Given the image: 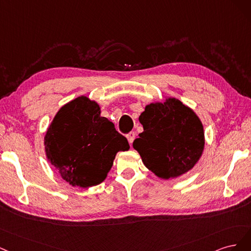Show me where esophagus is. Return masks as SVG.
Returning <instances> with one entry per match:
<instances>
[{
  "label": "esophagus",
  "mask_w": 251,
  "mask_h": 251,
  "mask_svg": "<svg viewBox=\"0 0 251 251\" xmlns=\"http://www.w3.org/2000/svg\"><path fill=\"white\" fill-rule=\"evenodd\" d=\"M134 139H135V132H130V133L127 134V140H128V142L130 145L133 143Z\"/></svg>",
  "instance_id": "1"
}]
</instances>
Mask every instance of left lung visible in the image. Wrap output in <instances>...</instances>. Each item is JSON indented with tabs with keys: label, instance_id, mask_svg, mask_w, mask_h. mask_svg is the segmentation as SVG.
I'll list each match as a JSON object with an SVG mask.
<instances>
[{
	"label": "left lung",
	"instance_id": "obj_1",
	"mask_svg": "<svg viewBox=\"0 0 251 251\" xmlns=\"http://www.w3.org/2000/svg\"><path fill=\"white\" fill-rule=\"evenodd\" d=\"M144 131L133 142L144 165L159 178L178 177L196 165L204 149L200 119L175 98L151 103L140 118Z\"/></svg>",
	"mask_w": 251,
	"mask_h": 251
}]
</instances>
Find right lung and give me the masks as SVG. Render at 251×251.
Listing matches in <instances>:
<instances>
[{"mask_svg": "<svg viewBox=\"0 0 251 251\" xmlns=\"http://www.w3.org/2000/svg\"><path fill=\"white\" fill-rule=\"evenodd\" d=\"M100 114L98 103L78 97L58 110L45 135L48 160L73 187L101 183L117 153L129 149L126 137Z\"/></svg>", "mask_w": 251, "mask_h": 251, "instance_id": "1", "label": "right lung"}]
</instances>
